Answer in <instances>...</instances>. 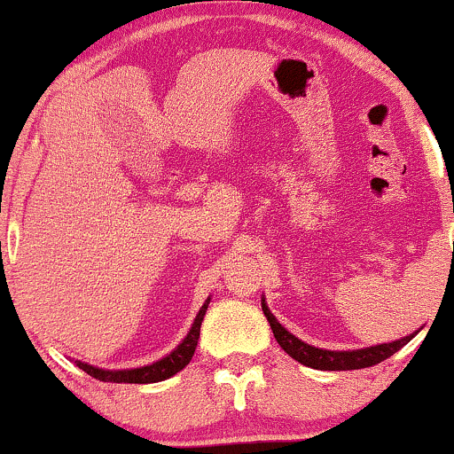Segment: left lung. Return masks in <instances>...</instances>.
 <instances>
[{
    "instance_id": "left-lung-1",
    "label": "left lung",
    "mask_w": 454,
    "mask_h": 454,
    "mask_svg": "<svg viewBox=\"0 0 454 454\" xmlns=\"http://www.w3.org/2000/svg\"><path fill=\"white\" fill-rule=\"evenodd\" d=\"M262 310H264L266 319H269L272 334H275L277 342H279L283 351H286L289 357H294L296 362L302 365H309V368L315 370H359V368H370V365H376L385 362L387 357H391L393 353H397L403 345L412 340L414 334L403 336L400 340L385 342V345L376 347H365V348H353V351H327V348H317L313 345H307L300 338L283 327L277 317L270 313V309L266 307L264 298H262Z\"/></svg>"
}]
</instances>
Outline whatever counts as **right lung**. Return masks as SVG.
I'll return each mask as SVG.
<instances>
[{
    "instance_id": "right-lung-1",
    "label": "right lung",
    "mask_w": 454,
    "mask_h": 454,
    "mask_svg": "<svg viewBox=\"0 0 454 454\" xmlns=\"http://www.w3.org/2000/svg\"><path fill=\"white\" fill-rule=\"evenodd\" d=\"M209 300L200 307L199 315H196L192 327H190L188 336L179 342L177 347L173 348L167 357L158 359V362L150 364V365H141V368H130V370H103V368H95V365L89 364H78L80 370H84L86 374H90L92 379L103 380V383H135V385H147V383H160V380L171 379L173 374H177L179 370H184L185 365L190 364L192 355L196 351V345H199V336H200V324H203L207 307H209Z\"/></svg>"
}]
</instances>
